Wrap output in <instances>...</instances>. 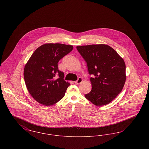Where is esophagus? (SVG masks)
I'll return each mask as SVG.
<instances>
[{
  "label": "esophagus",
  "instance_id": "1",
  "mask_svg": "<svg viewBox=\"0 0 149 149\" xmlns=\"http://www.w3.org/2000/svg\"><path fill=\"white\" fill-rule=\"evenodd\" d=\"M82 81H83L82 78H78V80H77V81H74V83H75V84H79L80 83H81L82 82Z\"/></svg>",
  "mask_w": 149,
  "mask_h": 149
}]
</instances>
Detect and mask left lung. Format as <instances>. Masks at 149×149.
Segmentation results:
<instances>
[{
    "instance_id": "left-lung-1",
    "label": "left lung",
    "mask_w": 149,
    "mask_h": 149,
    "mask_svg": "<svg viewBox=\"0 0 149 149\" xmlns=\"http://www.w3.org/2000/svg\"><path fill=\"white\" fill-rule=\"evenodd\" d=\"M77 49L87 64L92 90L85 97L97 106L112 102L122 91L126 81V65L113 48L107 45H90Z\"/></svg>"
}]
</instances>
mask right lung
<instances>
[{"mask_svg": "<svg viewBox=\"0 0 149 149\" xmlns=\"http://www.w3.org/2000/svg\"><path fill=\"white\" fill-rule=\"evenodd\" d=\"M73 49L71 45L46 43L37 48L24 69V79L32 97L43 105L55 104L64 97L70 83L64 80L58 62Z\"/></svg>", "mask_w": 149, "mask_h": 149, "instance_id": "right-lung-1", "label": "right lung"}]
</instances>
